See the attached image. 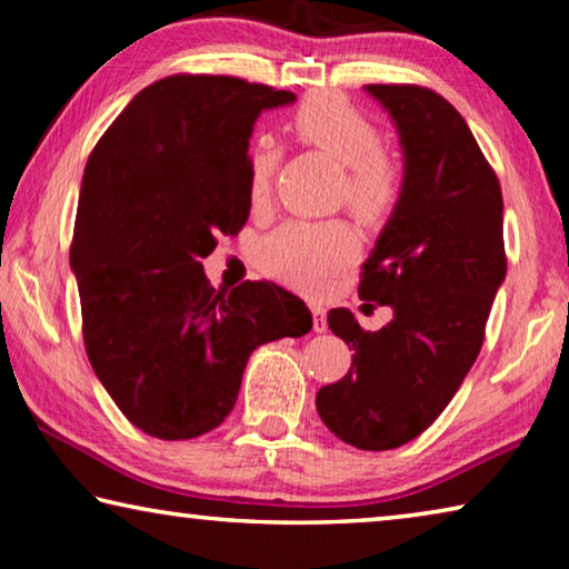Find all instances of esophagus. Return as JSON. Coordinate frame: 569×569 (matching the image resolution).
Instances as JSON below:
<instances>
[{
	"instance_id": "34e87169",
	"label": "esophagus",
	"mask_w": 569,
	"mask_h": 569,
	"mask_svg": "<svg viewBox=\"0 0 569 569\" xmlns=\"http://www.w3.org/2000/svg\"><path fill=\"white\" fill-rule=\"evenodd\" d=\"M313 331L316 333H323L326 329H329V321H326V308L323 306H313Z\"/></svg>"
}]
</instances>
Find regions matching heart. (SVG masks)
<instances>
[{"mask_svg":"<svg viewBox=\"0 0 569 569\" xmlns=\"http://www.w3.org/2000/svg\"><path fill=\"white\" fill-rule=\"evenodd\" d=\"M291 132L298 142L316 148L343 168V198L366 226L387 220L401 196V172L379 148V130L366 114L336 92H313L291 112ZM276 170V150L256 140L248 156V196L261 203ZM356 236L341 220H291L258 248V266L301 291L316 293L351 263Z\"/></svg>","mask_w":569,"mask_h":569,"instance_id":"heart-1","label":"heart"}]
</instances>
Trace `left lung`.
I'll list each match as a JSON object with an SVG mask.
<instances>
[{
	"label": "left lung",
	"instance_id": "left-lung-1",
	"mask_svg": "<svg viewBox=\"0 0 569 569\" xmlns=\"http://www.w3.org/2000/svg\"><path fill=\"white\" fill-rule=\"evenodd\" d=\"M397 128L399 203L361 268L359 296L393 319L363 331L349 308L329 329L353 361L316 393L336 437L366 451L417 439L477 361L495 296L507 276L502 190L465 118L419 84H366Z\"/></svg>",
	"mask_w": 569,
	"mask_h": 569
}]
</instances>
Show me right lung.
Returning a JSON list of instances; mask_svg holds the SVG:
<instances>
[{
	"instance_id": "1",
	"label": "right lung",
	"mask_w": 569,
	"mask_h": 569,
	"mask_svg": "<svg viewBox=\"0 0 569 569\" xmlns=\"http://www.w3.org/2000/svg\"><path fill=\"white\" fill-rule=\"evenodd\" d=\"M296 94L223 74H172L134 94L88 160L70 268L84 349L118 409L150 437L216 429L248 356L313 319L271 281L216 291L203 258L250 213L248 140Z\"/></svg>"
}]
</instances>
